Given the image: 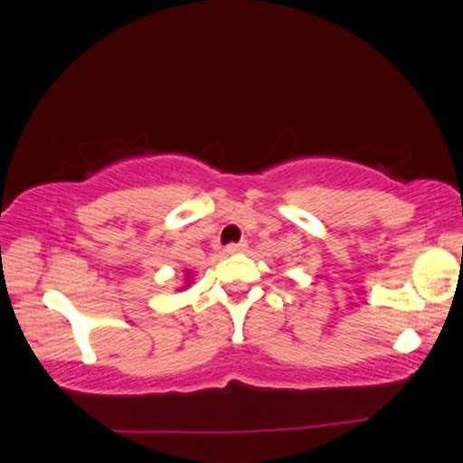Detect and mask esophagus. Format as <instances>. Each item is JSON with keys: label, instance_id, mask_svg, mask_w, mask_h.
<instances>
[{"label": "esophagus", "instance_id": "34e87169", "mask_svg": "<svg viewBox=\"0 0 463 463\" xmlns=\"http://www.w3.org/2000/svg\"><path fill=\"white\" fill-rule=\"evenodd\" d=\"M245 249H247V243L245 241H241V243H232L226 247V253H241V251H245Z\"/></svg>", "mask_w": 463, "mask_h": 463}]
</instances>
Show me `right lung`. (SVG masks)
<instances>
[{"label": "right lung", "mask_w": 463, "mask_h": 463, "mask_svg": "<svg viewBox=\"0 0 463 463\" xmlns=\"http://www.w3.org/2000/svg\"><path fill=\"white\" fill-rule=\"evenodd\" d=\"M185 280H187V286L192 284V271H185Z\"/></svg>", "instance_id": "add662e5"}]
</instances>
